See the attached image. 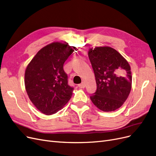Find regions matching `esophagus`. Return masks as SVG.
Instances as JSON below:
<instances>
[{"label":"esophagus","instance_id":"34e87169","mask_svg":"<svg viewBox=\"0 0 156 156\" xmlns=\"http://www.w3.org/2000/svg\"><path fill=\"white\" fill-rule=\"evenodd\" d=\"M78 86L80 88H84V87H85V84L84 82H82V83H81L78 84Z\"/></svg>","mask_w":156,"mask_h":156}]
</instances>
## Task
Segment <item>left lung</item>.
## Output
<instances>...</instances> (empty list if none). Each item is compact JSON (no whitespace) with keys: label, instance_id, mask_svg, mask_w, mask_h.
<instances>
[{"label":"left lung","instance_id":"1","mask_svg":"<svg viewBox=\"0 0 156 156\" xmlns=\"http://www.w3.org/2000/svg\"><path fill=\"white\" fill-rule=\"evenodd\" d=\"M88 56L97 86L90 98L99 109L113 112L122 106L131 91L129 65L121 54L109 47L90 48Z\"/></svg>","mask_w":156,"mask_h":156}]
</instances>
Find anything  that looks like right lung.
Returning <instances> with one entry per match:
<instances>
[{"label": "right lung", "mask_w": 156, "mask_h": 156, "mask_svg": "<svg viewBox=\"0 0 156 156\" xmlns=\"http://www.w3.org/2000/svg\"><path fill=\"white\" fill-rule=\"evenodd\" d=\"M75 48L67 43H52L40 50L28 65L25 89L32 104L43 114L57 113L72 97L74 89L68 84L63 64Z\"/></svg>", "instance_id": "1"}]
</instances>
